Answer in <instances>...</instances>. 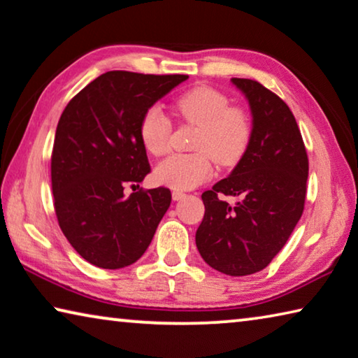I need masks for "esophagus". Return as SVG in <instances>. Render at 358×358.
Returning a JSON list of instances; mask_svg holds the SVG:
<instances>
[{"mask_svg":"<svg viewBox=\"0 0 358 358\" xmlns=\"http://www.w3.org/2000/svg\"><path fill=\"white\" fill-rule=\"evenodd\" d=\"M185 196H186L185 192H181V191H173V192H172V199H173V201H181Z\"/></svg>","mask_w":358,"mask_h":358,"instance_id":"1","label":"esophagus"}]
</instances>
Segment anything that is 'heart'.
Returning <instances> with one entry per match:
<instances>
[{
	"label": "heart",
	"instance_id": "heart-1",
	"mask_svg": "<svg viewBox=\"0 0 358 358\" xmlns=\"http://www.w3.org/2000/svg\"><path fill=\"white\" fill-rule=\"evenodd\" d=\"M178 116L197 127L191 155H172L157 164L155 178L172 189H192L213 173L212 157L220 166H232L243 156L252 138L250 117L242 108L231 106L220 90L201 86L180 95L175 101ZM172 124L161 111L151 106L140 121V138L152 156L166 155Z\"/></svg>",
	"mask_w": 358,
	"mask_h": 358
}]
</instances>
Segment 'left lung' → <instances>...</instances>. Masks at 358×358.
Returning a JSON list of instances; mask_svg holds the SVG:
<instances>
[{"label":"left lung","instance_id":"8db88e82","mask_svg":"<svg viewBox=\"0 0 358 358\" xmlns=\"http://www.w3.org/2000/svg\"><path fill=\"white\" fill-rule=\"evenodd\" d=\"M231 81L250 105L252 138L229 177L202 194L196 245L208 266L239 277L264 269L287 243L304 210L309 161L285 101L253 79ZM221 194L243 201L231 208Z\"/></svg>","mask_w":358,"mask_h":358}]
</instances>
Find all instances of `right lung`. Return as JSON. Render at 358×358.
<instances>
[{
  "label": "right lung",
  "mask_w": 358,
  "mask_h": 358,
  "mask_svg": "<svg viewBox=\"0 0 358 358\" xmlns=\"http://www.w3.org/2000/svg\"><path fill=\"white\" fill-rule=\"evenodd\" d=\"M186 75L108 71L70 100L55 130L50 157L54 207L71 247L101 269L135 263L170 207L167 188H124L151 172L140 138L145 111Z\"/></svg>",
  "instance_id": "add662e5"
}]
</instances>
